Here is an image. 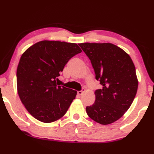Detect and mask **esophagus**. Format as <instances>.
I'll list each match as a JSON object with an SVG mask.
<instances>
[{"label":"esophagus","instance_id":"obj_1","mask_svg":"<svg viewBox=\"0 0 154 154\" xmlns=\"http://www.w3.org/2000/svg\"><path fill=\"white\" fill-rule=\"evenodd\" d=\"M84 92H85V89H83L81 91H77V94H78V95L80 96V95H81V94H82Z\"/></svg>","mask_w":154,"mask_h":154}]
</instances>
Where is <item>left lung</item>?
<instances>
[{
    "label": "left lung",
    "mask_w": 154,
    "mask_h": 154,
    "mask_svg": "<svg viewBox=\"0 0 154 154\" xmlns=\"http://www.w3.org/2000/svg\"><path fill=\"white\" fill-rule=\"evenodd\" d=\"M79 45L89 58L96 79L103 86L94 92L96 99L86 111L91 119L103 125L122 117L134 99L138 81L131 57L110 43H81Z\"/></svg>",
    "instance_id": "left-lung-1"
}]
</instances>
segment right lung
I'll return each mask as SVG.
<instances>
[{
  "label": "right lung",
  "instance_id": "add662e5",
  "mask_svg": "<svg viewBox=\"0 0 154 154\" xmlns=\"http://www.w3.org/2000/svg\"><path fill=\"white\" fill-rule=\"evenodd\" d=\"M81 51L77 44L44 40L23 53L16 71L17 91L35 119L50 123L66 113L77 91L61 86L57 77L68 61Z\"/></svg>",
  "mask_w": 154,
  "mask_h": 154
}]
</instances>
